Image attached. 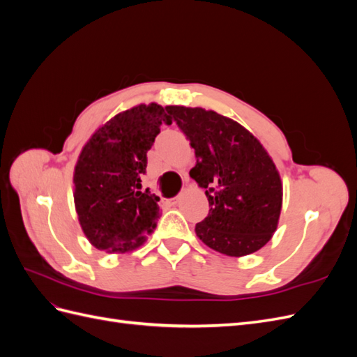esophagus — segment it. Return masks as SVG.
I'll list each match as a JSON object with an SVG mask.
<instances>
[{"label": "esophagus", "instance_id": "obj_1", "mask_svg": "<svg viewBox=\"0 0 357 357\" xmlns=\"http://www.w3.org/2000/svg\"><path fill=\"white\" fill-rule=\"evenodd\" d=\"M180 199H181V195H177V197H174V198L167 199V202H168V204H172V205H176V204H178Z\"/></svg>", "mask_w": 357, "mask_h": 357}]
</instances>
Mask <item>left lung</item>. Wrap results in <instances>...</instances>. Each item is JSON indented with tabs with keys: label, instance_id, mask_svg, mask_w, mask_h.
Here are the masks:
<instances>
[{
	"label": "left lung",
	"instance_id": "8db88e82",
	"mask_svg": "<svg viewBox=\"0 0 357 357\" xmlns=\"http://www.w3.org/2000/svg\"><path fill=\"white\" fill-rule=\"evenodd\" d=\"M165 109L195 149L189 174L208 198V215L195 226L199 240L226 256L257 252L271 240L282 211L283 186L273 159L229 117L199 107Z\"/></svg>",
	"mask_w": 357,
	"mask_h": 357
}]
</instances>
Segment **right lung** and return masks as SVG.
I'll return each mask as SVG.
<instances>
[{
  "instance_id": "obj_1",
  "label": "right lung",
  "mask_w": 357,
  "mask_h": 357,
  "mask_svg": "<svg viewBox=\"0 0 357 357\" xmlns=\"http://www.w3.org/2000/svg\"><path fill=\"white\" fill-rule=\"evenodd\" d=\"M165 110L152 102L119 113L82 150L74 204L84 235L98 250H134L156 228L159 197L142 190V174L160 125H171Z\"/></svg>"
}]
</instances>
